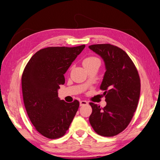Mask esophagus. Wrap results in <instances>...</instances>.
<instances>
[{"instance_id": "esophagus-1", "label": "esophagus", "mask_w": 160, "mask_h": 160, "mask_svg": "<svg viewBox=\"0 0 160 160\" xmlns=\"http://www.w3.org/2000/svg\"><path fill=\"white\" fill-rule=\"evenodd\" d=\"M86 105H88V102L86 100H80V106H84Z\"/></svg>"}]
</instances>
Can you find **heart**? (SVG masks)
Segmentation results:
<instances>
[{"label":"heart","mask_w":160,"mask_h":160,"mask_svg":"<svg viewBox=\"0 0 160 160\" xmlns=\"http://www.w3.org/2000/svg\"><path fill=\"white\" fill-rule=\"evenodd\" d=\"M97 59H98V58H96L95 57H89V58H85V59L83 60V65L87 64V63H90V62H92V61H94V60H95Z\"/></svg>","instance_id":"obj_1"}]
</instances>
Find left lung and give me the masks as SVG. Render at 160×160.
<instances>
[{"instance_id": "obj_1", "label": "left lung", "mask_w": 160, "mask_h": 160, "mask_svg": "<svg viewBox=\"0 0 160 160\" xmlns=\"http://www.w3.org/2000/svg\"><path fill=\"white\" fill-rule=\"evenodd\" d=\"M89 48L105 63L100 88L107 102L103 108L90 103L92 112L89 121L98 135L112 137L125 130L132 118L140 94V80L133 62L121 48L110 44L92 45Z\"/></svg>"}]
</instances>
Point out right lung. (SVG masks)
<instances>
[{
  "mask_svg": "<svg viewBox=\"0 0 160 160\" xmlns=\"http://www.w3.org/2000/svg\"><path fill=\"white\" fill-rule=\"evenodd\" d=\"M78 47H49L40 50L30 58L22 75L25 109L36 130L49 139L65 135L79 108L77 100L68 103L58 98L64 74L82 51Z\"/></svg>",
  "mask_w": 160,
  "mask_h": 160,
  "instance_id": "add662e5",
  "label": "right lung"
}]
</instances>
